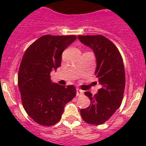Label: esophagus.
<instances>
[{"mask_svg": "<svg viewBox=\"0 0 146 146\" xmlns=\"http://www.w3.org/2000/svg\"><path fill=\"white\" fill-rule=\"evenodd\" d=\"M83 92H83L81 89H78V88H77V89H76V95L77 96L81 95V94H83Z\"/></svg>", "mask_w": 146, "mask_h": 146, "instance_id": "esophagus-1", "label": "esophagus"}]
</instances>
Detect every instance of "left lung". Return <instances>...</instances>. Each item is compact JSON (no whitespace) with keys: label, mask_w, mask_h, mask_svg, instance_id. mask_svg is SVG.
<instances>
[{"label":"left lung","mask_w":146,"mask_h":146,"mask_svg":"<svg viewBox=\"0 0 146 146\" xmlns=\"http://www.w3.org/2000/svg\"><path fill=\"white\" fill-rule=\"evenodd\" d=\"M78 38L94 52L95 76L101 86L94 96L85 92L91 104L80 113L86 123L100 125L108 120L121 104L125 87L123 60L117 47L103 35H78Z\"/></svg>","instance_id":"left-lung-1"}]
</instances>
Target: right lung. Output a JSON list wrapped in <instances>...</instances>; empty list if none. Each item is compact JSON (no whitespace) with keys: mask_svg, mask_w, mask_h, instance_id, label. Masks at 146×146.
I'll return each instance as SVG.
<instances>
[{"mask_svg":"<svg viewBox=\"0 0 146 146\" xmlns=\"http://www.w3.org/2000/svg\"><path fill=\"white\" fill-rule=\"evenodd\" d=\"M76 38V35H43L23 55L18 73L22 106L40 125L57 124L65 105L76 96L74 86L52 82L50 73L60 67L62 54Z\"/></svg>","mask_w":146,"mask_h":146,"instance_id":"1","label":"right lung"}]
</instances>
